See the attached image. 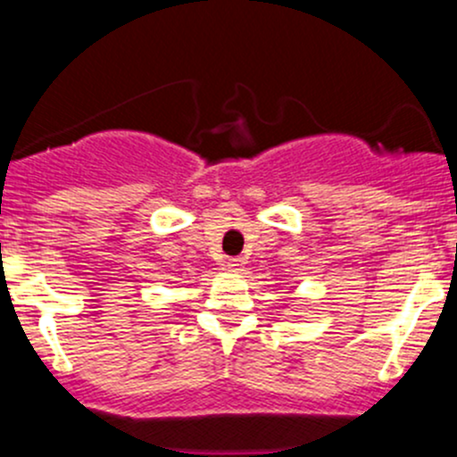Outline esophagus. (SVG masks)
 <instances>
[{"label": "esophagus", "mask_w": 457, "mask_h": 457, "mask_svg": "<svg viewBox=\"0 0 457 457\" xmlns=\"http://www.w3.org/2000/svg\"><path fill=\"white\" fill-rule=\"evenodd\" d=\"M241 267V258H228L225 261V270H238Z\"/></svg>", "instance_id": "obj_1"}]
</instances>
